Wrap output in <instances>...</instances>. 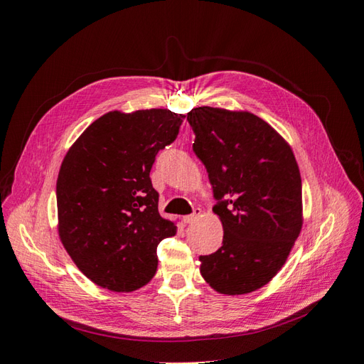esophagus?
Listing matches in <instances>:
<instances>
[{"instance_id": "obj_1", "label": "esophagus", "mask_w": 364, "mask_h": 364, "mask_svg": "<svg viewBox=\"0 0 364 364\" xmlns=\"http://www.w3.org/2000/svg\"><path fill=\"white\" fill-rule=\"evenodd\" d=\"M200 214H202V209H200V208H196L193 214H190V215H185V217H183V222H185L186 225H191V223H194V222H196L197 218L200 217Z\"/></svg>"}]
</instances>
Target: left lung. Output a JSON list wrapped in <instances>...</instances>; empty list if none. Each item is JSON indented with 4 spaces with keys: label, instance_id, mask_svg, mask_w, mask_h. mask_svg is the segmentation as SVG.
<instances>
[{
    "label": "left lung",
    "instance_id": "obj_1",
    "mask_svg": "<svg viewBox=\"0 0 364 364\" xmlns=\"http://www.w3.org/2000/svg\"><path fill=\"white\" fill-rule=\"evenodd\" d=\"M186 118L223 226V245L199 258L200 273L220 294L252 293L277 277L301 234L302 181L294 153L247 111L200 106Z\"/></svg>",
    "mask_w": 364,
    "mask_h": 364
}]
</instances>
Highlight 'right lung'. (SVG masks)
I'll return each mask as SVG.
<instances>
[{
  "label": "right lung",
  "instance_id": "1",
  "mask_svg": "<svg viewBox=\"0 0 364 364\" xmlns=\"http://www.w3.org/2000/svg\"><path fill=\"white\" fill-rule=\"evenodd\" d=\"M183 118L168 109L111 111L85 129L62 161L59 238L79 270L103 289L144 287L158 269V245L176 235V222L158 211L150 170Z\"/></svg>",
  "mask_w": 364,
  "mask_h": 364
}]
</instances>
